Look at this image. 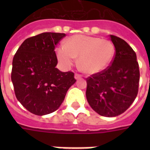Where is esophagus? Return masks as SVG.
<instances>
[{"mask_svg":"<svg viewBox=\"0 0 150 150\" xmlns=\"http://www.w3.org/2000/svg\"><path fill=\"white\" fill-rule=\"evenodd\" d=\"M81 78H82V75H79V74H75V79H81Z\"/></svg>","mask_w":150,"mask_h":150,"instance_id":"1","label":"esophagus"}]
</instances>
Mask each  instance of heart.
<instances>
[{"mask_svg": "<svg viewBox=\"0 0 150 150\" xmlns=\"http://www.w3.org/2000/svg\"><path fill=\"white\" fill-rule=\"evenodd\" d=\"M57 57L64 68H70L79 57V67L86 74L96 75L106 70L115 55L112 42L100 37L75 35L57 48Z\"/></svg>", "mask_w": 150, "mask_h": 150, "instance_id": "1", "label": "heart"}]
</instances>
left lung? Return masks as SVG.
Listing matches in <instances>:
<instances>
[{"instance_id":"8db88e82","label":"left lung","mask_w":150,"mask_h":150,"mask_svg":"<svg viewBox=\"0 0 150 150\" xmlns=\"http://www.w3.org/2000/svg\"><path fill=\"white\" fill-rule=\"evenodd\" d=\"M115 47L111 65L86 79V99L101 116L116 117L125 111L136 98L139 68L136 54L122 39L110 35Z\"/></svg>"}]
</instances>
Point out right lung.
<instances>
[{"label": "right lung", "mask_w": 150, "mask_h": 150, "mask_svg": "<svg viewBox=\"0 0 150 150\" xmlns=\"http://www.w3.org/2000/svg\"><path fill=\"white\" fill-rule=\"evenodd\" d=\"M64 33H43L26 39L14 56L11 81L15 96L33 114L42 116L58 109L76 80L71 71L62 72L55 46Z\"/></svg>", "instance_id": "add662e5"}]
</instances>
